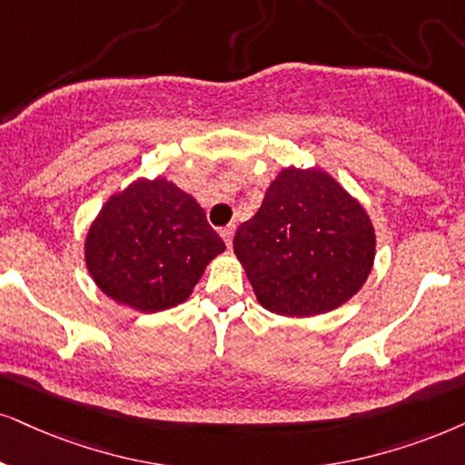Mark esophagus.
Instances as JSON below:
<instances>
[{"label":"esophagus","instance_id":"1","mask_svg":"<svg viewBox=\"0 0 465 465\" xmlns=\"http://www.w3.org/2000/svg\"><path fill=\"white\" fill-rule=\"evenodd\" d=\"M233 232H236V227H233V225H227V227H223V229H221V238L225 240V244H227V246H232Z\"/></svg>","mask_w":465,"mask_h":465}]
</instances>
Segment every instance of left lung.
Segmentation results:
<instances>
[{
    "mask_svg": "<svg viewBox=\"0 0 465 465\" xmlns=\"http://www.w3.org/2000/svg\"><path fill=\"white\" fill-rule=\"evenodd\" d=\"M233 252L263 309L311 317L341 307L364 285L375 229L331 173L285 167L257 214L238 227Z\"/></svg>",
    "mask_w": 465,
    "mask_h": 465,
    "instance_id": "left-lung-1",
    "label": "left lung"
}]
</instances>
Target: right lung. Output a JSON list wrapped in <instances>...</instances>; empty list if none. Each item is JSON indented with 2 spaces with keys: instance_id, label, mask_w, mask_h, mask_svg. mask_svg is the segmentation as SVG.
<instances>
[{
  "instance_id": "add662e5",
  "label": "right lung",
  "mask_w": 465,
  "mask_h": 465,
  "mask_svg": "<svg viewBox=\"0 0 465 465\" xmlns=\"http://www.w3.org/2000/svg\"><path fill=\"white\" fill-rule=\"evenodd\" d=\"M223 251L195 197L164 178H139L94 219L85 266L111 301L156 313L184 302Z\"/></svg>"
}]
</instances>
